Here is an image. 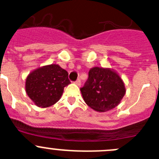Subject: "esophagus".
Listing matches in <instances>:
<instances>
[{"mask_svg": "<svg viewBox=\"0 0 159 159\" xmlns=\"http://www.w3.org/2000/svg\"><path fill=\"white\" fill-rule=\"evenodd\" d=\"M75 84H77L78 86H80V84H81V83H80V79H78V80H77L75 82Z\"/></svg>", "mask_w": 159, "mask_h": 159, "instance_id": "esophagus-1", "label": "esophagus"}]
</instances>
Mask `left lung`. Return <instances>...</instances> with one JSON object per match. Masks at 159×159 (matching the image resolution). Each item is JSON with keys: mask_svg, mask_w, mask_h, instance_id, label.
I'll list each match as a JSON object with an SVG mask.
<instances>
[{"mask_svg": "<svg viewBox=\"0 0 159 159\" xmlns=\"http://www.w3.org/2000/svg\"><path fill=\"white\" fill-rule=\"evenodd\" d=\"M80 91L87 104L99 112L116 107L126 93L124 83L118 73L99 67L90 69L88 80Z\"/></svg>", "mask_w": 159, "mask_h": 159, "instance_id": "obj_1", "label": "left lung"}]
</instances>
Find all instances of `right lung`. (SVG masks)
Segmentation results:
<instances>
[{
  "label": "right lung",
  "instance_id": "obj_1",
  "mask_svg": "<svg viewBox=\"0 0 159 159\" xmlns=\"http://www.w3.org/2000/svg\"><path fill=\"white\" fill-rule=\"evenodd\" d=\"M69 84L67 71L57 64H50L39 67L28 75L25 90L36 106L48 107L60 99L64 87Z\"/></svg>",
  "mask_w": 159,
  "mask_h": 159
}]
</instances>
